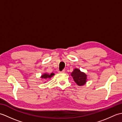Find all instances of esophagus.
Instances as JSON below:
<instances>
[{
  "mask_svg": "<svg viewBox=\"0 0 122 122\" xmlns=\"http://www.w3.org/2000/svg\"><path fill=\"white\" fill-rule=\"evenodd\" d=\"M59 73H64V72H65V70H63L61 71H59Z\"/></svg>",
  "mask_w": 122,
  "mask_h": 122,
  "instance_id": "obj_1",
  "label": "esophagus"
}]
</instances>
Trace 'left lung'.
I'll return each instance as SVG.
<instances>
[{
    "instance_id": "left-lung-1",
    "label": "left lung",
    "mask_w": 122,
    "mask_h": 122,
    "mask_svg": "<svg viewBox=\"0 0 122 122\" xmlns=\"http://www.w3.org/2000/svg\"><path fill=\"white\" fill-rule=\"evenodd\" d=\"M71 76L73 77L74 81L79 86L83 85L86 82L87 76L84 72H82L79 69H75L72 72Z\"/></svg>"
}]
</instances>
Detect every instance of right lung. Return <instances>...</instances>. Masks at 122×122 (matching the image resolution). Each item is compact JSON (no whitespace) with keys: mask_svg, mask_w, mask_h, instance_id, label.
<instances>
[{"mask_svg":"<svg viewBox=\"0 0 122 122\" xmlns=\"http://www.w3.org/2000/svg\"><path fill=\"white\" fill-rule=\"evenodd\" d=\"M54 73H51L50 74H43L42 76H41V78H43L45 79H48V78H50V77H51L52 76H54Z\"/></svg>","mask_w":122,"mask_h":122,"instance_id":"add662e5","label":"right lung"}]
</instances>
